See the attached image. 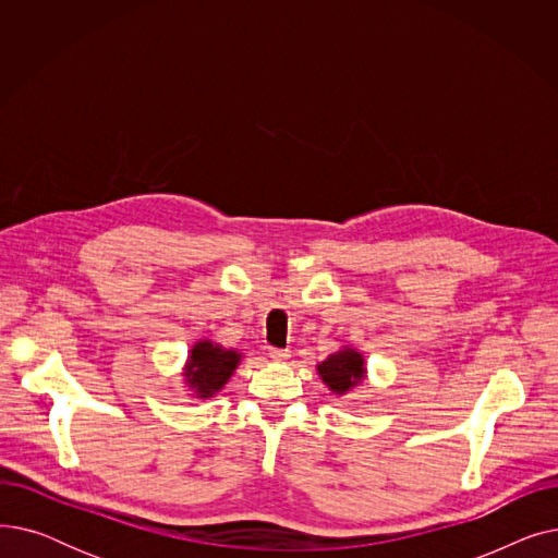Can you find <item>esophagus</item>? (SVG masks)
<instances>
[{"label":"esophagus","instance_id":"obj_1","mask_svg":"<svg viewBox=\"0 0 558 558\" xmlns=\"http://www.w3.org/2000/svg\"><path fill=\"white\" fill-rule=\"evenodd\" d=\"M289 350L287 348H269V357L274 360V362H284V360H289Z\"/></svg>","mask_w":558,"mask_h":558}]
</instances>
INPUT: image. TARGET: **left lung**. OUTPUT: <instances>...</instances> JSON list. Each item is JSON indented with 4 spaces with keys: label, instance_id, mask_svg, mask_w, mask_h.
Here are the masks:
<instances>
[{
    "label": "left lung",
    "instance_id": "left-lung-1",
    "mask_svg": "<svg viewBox=\"0 0 558 558\" xmlns=\"http://www.w3.org/2000/svg\"><path fill=\"white\" fill-rule=\"evenodd\" d=\"M318 375L335 393H345L350 387L362 383L364 360L355 350H341L318 364Z\"/></svg>",
    "mask_w": 558,
    "mask_h": 558
}]
</instances>
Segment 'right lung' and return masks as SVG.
<instances>
[{
    "mask_svg": "<svg viewBox=\"0 0 558 558\" xmlns=\"http://www.w3.org/2000/svg\"><path fill=\"white\" fill-rule=\"evenodd\" d=\"M238 362L240 355L234 350H223L221 345H213L210 341L196 343L192 348V357L185 373L190 387H194L201 398H210L226 385V379L232 375Z\"/></svg>",
    "mask_w": 558,
    "mask_h": 558,
    "instance_id": "right-lung-1",
    "label": "right lung"
}]
</instances>
